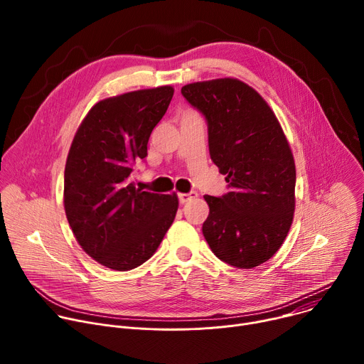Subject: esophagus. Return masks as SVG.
<instances>
[{
	"label": "esophagus",
	"instance_id": "34e87169",
	"mask_svg": "<svg viewBox=\"0 0 364 364\" xmlns=\"http://www.w3.org/2000/svg\"><path fill=\"white\" fill-rule=\"evenodd\" d=\"M193 197H196V193H191V194L180 193V194H178V201H180V204H184V203H187L188 200H191Z\"/></svg>",
	"mask_w": 364,
	"mask_h": 364
}]
</instances>
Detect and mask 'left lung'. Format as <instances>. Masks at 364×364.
<instances>
[{"label":"left lung","instance_id":"left-lung-1","mask_svg":"<svg viewBox=\"0 0 364 364\" xmlns=\"http://www.w3.org/2000/svg\"><path fill=\"white\" fill-rule=\"evenodd\" d=\"M181 95L207 122L212 161L229 191L204 196L203 235L220 261L240 269L267 262L282 246L295 209V164L264 97L237 79L190 83Z\"/></svg>","mask_w":364,"mask_h":364}]
</instances>
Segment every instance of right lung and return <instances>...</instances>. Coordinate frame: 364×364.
<instances>
[{
    "label": "right lung",
    "mask_w": 364,
    "mask_h": 364,
    "mask_svg": "<svg viewBox=\"0 0 364 364\" xmlns=\"http://www.w3.org/2000/svg\"><path fill=\"white\" fill-rule=\"evenodd\" d=\"M161 86L97 102L80 124L65 168V210L82 249L100 265L129 271L154 255L178 198L135 187L134 164L171 102Z\"/></svg>",
    "instance_id": "obj_1"
}]
</instances>
